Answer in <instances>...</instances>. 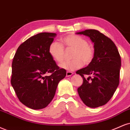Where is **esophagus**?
Segmentation results:
<instances>
[{
    "label": "esophagus",
    "mask_w": 130,
    "mask_h": 130,
    "mask_svg": "<svg viewBox=\"0 0 130 130\" xmlns=\"http://www.w3.org/2000/svg\"><path fill=\"white\" fill-rule=\"evenodd\" d=\"M74 73H72L71 71H67V74H66V76L67 77H69V76H71L73 75Z\"/></svg>",
    "instance_id": "34e87169"
}]
</instances>
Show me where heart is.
<instances>
[{"label":"heart","mask_w":130,"mask_h":130,"mask_svg":"<svg viewBox=\"0 0 130 130\" xmlns=\"http://www.w3.org/2000/svg\"><path fill=\"white\" fill-rule=\"evenodd\" d=\"M62 42L68 48L74 49L71 61H65L60 65L61 68L73 71L82 67L83 63L88 65L92 62L94 56L93 48L88 44L85 39L77 35H69L65 37ZM48 53L52 59L60 63L63 60L64 48L60 43L51 42L48 48Z\"/></svg>","instance_id":"obj_1"}]
</instances>
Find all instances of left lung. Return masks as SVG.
<instances>
[{
    "label": "left lung",
    "mask_w": 130,
    "mask_h": 130,
    "mask_svg": "<svg viewBox=\"0 0 130 130\" xmlns=\"http://www.w3.org/2000/svg\"><path fill=\"white\" fill-rule=\"evenodd\" d=\"M90 37L94 43V56L85 68L76 71L83 78L78 94L85 105L97 108L111 99L119 84L121 59L118 50L110 38L96 29L76 32ZM88 76L86 79L84 76Z\"/></svg>",
    "instance_id": "left-lung-1"
}]
</instances>
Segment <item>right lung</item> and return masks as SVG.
Instances as JSON below:
<instances>
[{
    "label": "right lung",
    "instance_id": "right-lung-1",
    "mask_svg": "<svg viewBox=\"0 0 130 130\" xmlns=\"http://www.w3.org/2000/svg\"><path fill=\"white\" fill-rule=\"evenodd\" d=\"M56 33L41 32L19 46L12 63L11 83L18 99L33 110L48 105L66 70L56 65L48 53ZM50 73L51 74L47 76Z\"/></svg>",
    "mask_w": 130,
    "mask_h": 130
}]
</instances>
